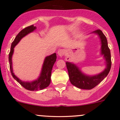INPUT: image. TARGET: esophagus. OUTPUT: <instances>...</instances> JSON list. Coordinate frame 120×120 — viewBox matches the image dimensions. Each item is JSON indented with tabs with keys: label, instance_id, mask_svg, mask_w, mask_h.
<instances>
[{
	"label": "esophagus",
	"instance_id": "obj_1",
	"mask_svg": "<svg viewBox=\"0 0 120 120\" xmlns=\"http://www.w3.org/2000/svg\"><path fill=\"white\" fill-rule=\"evenodd\" d=\"M65 53H66V51H65V50H64V49H59L57 52L58 55L60 57L63 56L65 54Z\"/></svg>",
	"mask_w": 120,
	"mask_h": 120
}]
</instances>
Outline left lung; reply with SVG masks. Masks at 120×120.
<instances>
[{
	"label": "left lung",
	"instance_id": "1",
	"mask_svg": "<svg viewBox=\"0 0 120 120\" xmlns=\"http://www.w3.org/2000/svg\"><path fill=\"white\" fill-rule=\"evenodd\" d=\"M93 33L96 34L101 41V54L103 55L106 60V67L103 72L95 75H87L81 72L79 68L72 63L66 62L69 79L71 84L75 86L82 89H92L101 82L108 75L112 66L110 50L107 45L106 37L100 30L94 31Z\"/></svg>",
	"mask_w": 120,
	"mask_h": 120
}]
</instances>
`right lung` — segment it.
Returning <instances> with one entry per match:
<instances>
[{"mask_svg":"<svg viewBox=\"0 0 120 120\" xmlns=\"http://www.w3.org/2000/svg\"><path fill=\"white\" fill-rule=\"evenodd\" d=\"M37 28L36 26H34V25L31 26H27L21 30L17 35L14 39V41L12 42L11 46L10 52L8 54V61H9L10 69V72L13 78L17 81L21 86H22L24 88L29 90H42L48 87L50 83V77H51L52 70L54 63L56 61L57 56L55 53L49 56L46 57L43 62V66H42V71H41V75L37 79L32 82H24L20 80L19 78L16 77L13 73V67H12V56L14 52V48L15 45H17L20 41V40L26 36L28 34L33 32Z\"/></svg>","mask_w":120,"mask_h":120,"instance_id":"obj_1","label":"right lung"}]
</instances>
